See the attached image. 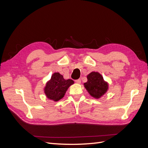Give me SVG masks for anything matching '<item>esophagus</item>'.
Instances as JSON below:
<instances>
[{
    "label": "esophagus",
    "instance_id": "34e87169",
    "mask_svg": "<svg viewBox=\"0 0 148 148\" xmlns=\"http://www.w3.org/2000/svg\"><path fill=\"white\" fill-rule=\"evenodd\" d=\"M81 79H76L75 80V82L77 83H78V84H79V83H81Z\"/></svg>",
    "mask_w": 148,
    "mask_h": 148
}]
</instances>
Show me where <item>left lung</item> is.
I'll use <instances>...</instances> for the list:
<instances>
[{
    "label": "left lung",
    "mask_w": 148,
    "mask_h": 148,
    "mask_svg": "<svg viewBox=\"0 0 148 148\" xmlns=\"http://www.w3.org/2000/svg\"><path fill=\"white\" fill-rule=\"evenodd\" d=\"M87 79L88 81L84 83V86L91 96L98 99L107 91L108 84L104 82L99 73L91 72L87 76Z\"/></svg>",
    "instance_id": "obj_1"
}]
</instances>
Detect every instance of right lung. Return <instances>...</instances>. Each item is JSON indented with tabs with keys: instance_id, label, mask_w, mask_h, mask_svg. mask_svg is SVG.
I'll return each mask as SVG.
<instances>
[{
	"instance_id": "right-lung-1",
	"label": "right lung",
	"mask_w": 148,
	"mask_h": 148,
	"mask_svg": "<svg viewBox=\"0 0 148 148\" xmlns=\"http://www.w3.org/2000/svg\"><path fill=\"white\" fill-rule=\"evenodd\" d=\"M72 79H65L59 73H54L45 87V94L49 99L54 101L61 99L70 85L73 84Z\"/></svg>"
}]
</instances>
